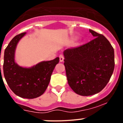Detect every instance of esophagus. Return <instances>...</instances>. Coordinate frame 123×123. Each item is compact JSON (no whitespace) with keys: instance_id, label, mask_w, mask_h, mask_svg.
<instances>
[{"instance_id":"1","label":"esophagus","mask_w":123,"mask_h":123,"mask_svg":"<svg viewBox=\"0 0 123 123\" xmlns=\"http://www.w3.org/2000/svg\"><path fill=\"white\" fill-rule=\"evenodd\" d=\"M64 56L63 55H59V61L60 62H63L64 61Z\"/></svg>"}]
</instances>
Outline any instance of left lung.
I'll return each instance as SVG.
<instances>
[{"mask_svg": "<svg viewBox=\"0 0 123 123\" xmlns=\"http://www.w3.org/2000/svg\"><path fill=\"white\" fill-rule=\"evenodd\" d=\"M94 38L79 47L64 50V65L68 83L83 96L100 92L110 80L115 66L114 50L102 34L89 29Z\"/></svg>", "mask_w": 123, "mask_h": 123, "instance_id": "1", "label": "left lung"}]
</instances>
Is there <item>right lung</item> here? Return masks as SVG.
Returning <instances> with one entry per match:
<instances>
[{"instance_id":"add662e5","label":"right lung","mask_w":123,"mask_h":123,"mask_svg":"<svg viewBox=\"0 0 123 123\" xmlns=\"http://www.w3.org/2000/svg\"><path fill=\"white\" fill-rule=\"evenodd\" d=\"M26 34L16 35L5 50L3 70L4 77L15 94L25 98H34L43 94L47 89L51 75L59 58L43 61L31 68H23L15 63V50L20 39Z\"/></svg>"}]
</instances>
